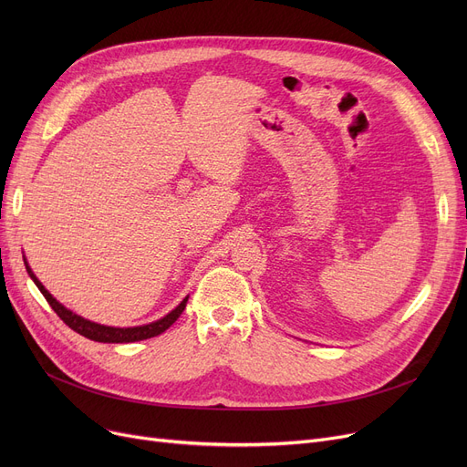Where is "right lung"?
<instances>
[{
  "mask_svg": "<svg viewBox=\"0 0 467 467\" xmlns=\"http://www.w3.org/2000/svg\"><path fill=\"white\" fill-rule=\"evenodd\" d=\"M24 265H26V271L30 275V278L34 280V284L37 285V289L43 293V297L47 299V303L53 306V310L60 316V320L71 327L76 333L90 338V340H96V342H136V340H145V338H151V337H157L161 333H164L171 324H174L178 317L182 316V312L185 310V305H187V299L189 296L174 308L170 310L166 316H162L161 320L157 322H151V324H143V326H134V327H111V326H102V324H96V322H90L87 320V317L71 312L69 308H66L62 303H58L51 293H48L45 289V285L39 282V278L34 275V271L30 268L28 261L24 259Z\"/></svg>",
  "mask_w": 467,
  "mask_h": 467,
  "instance_id": "obj_1",
  "label": "right lung"
}]
</instances>
